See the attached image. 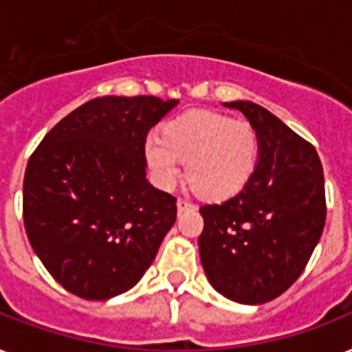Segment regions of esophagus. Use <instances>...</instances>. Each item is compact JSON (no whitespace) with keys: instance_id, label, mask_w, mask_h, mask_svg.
Segmentation results:
<instances>
[{"instance_id":"obj_1","label":"esophagus","mask_w":352,"mask_h":352,"mask_svg":"<svg viewBox=\"0 0 352 352\" xmlns=\"http://www.w3.org/2000/svg\"><path fill=\"white\" fill-rule=\"evenodd\" d=\"M193 208H195V204L188 203L186 199H179V201H177V210H179V214L186 212V210H193Z\"/></svg>"}]
</instances>
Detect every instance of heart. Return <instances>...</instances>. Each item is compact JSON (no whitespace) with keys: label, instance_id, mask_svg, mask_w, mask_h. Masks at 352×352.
Masks as SVG:
<instances>
[{"label":"heart","instance_id":"heart-1","mask_svg":"<svg viewBox=\"0 0 352 352\" xmlns=\"http://www.w3.org/2000/svg\"><path fill=\"white\" fill-rule=\"evenodd\" d=\"M142 155L160 190L175 188L186 162L190 184L203 197L223 201L239 193L254 175L259 137L250 122L195 109L171 118L162 137L149 135Z\"/></svg>","mask_w":352,"mask_h":352}]
</instances>
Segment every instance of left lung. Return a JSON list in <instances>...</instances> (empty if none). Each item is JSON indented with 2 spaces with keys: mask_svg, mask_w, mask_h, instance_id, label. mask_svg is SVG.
Masks as SVG:
<instances>
[{
  "mask_svg": "<svg viewBox=\"0 0 352 352\" xmlns=\"http://www.w3.org/2000/svg\"><path fill=\"white\" fill-rule=\"evenodd\" d=\"M256 127L259 159L239 193L204 204L199 254L210 285L243 305L278 298L300 278L325 226L316 149L254 102H225Z\"/></svg>",
  "mask_w": 352,
  "mask_h": 352,
  "instance_id": "1",
  "label": "left lung"
}]
</instances>
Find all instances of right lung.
<instances>
[{
	"mask_svg": "<svg viewBox=\"0 0 352 352\" xmlns=\"http://www.w3.org/2000/svg\"><path fill=\"white\" fill-rule=\"evenodd\" d=\"M102 96L62 118L30 155L27 237L52 278L84 300L133 289L177 219V199L146 179L144 140L177 106Z\"/></svg>",
	"mask_w": 352,
	"mask_h": 352,
	"instance_id": "right-lung-1",
	"label": "right lung"
}]
</instances>
